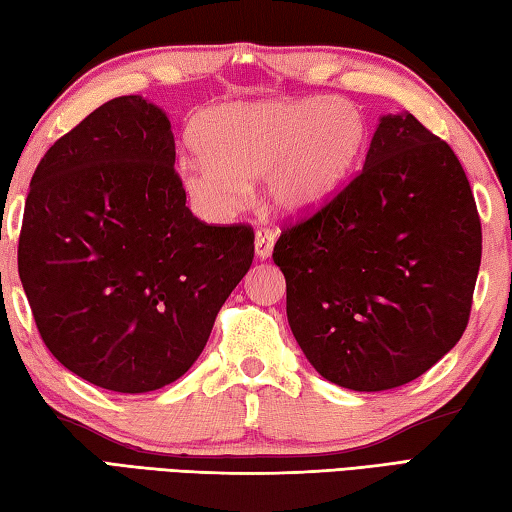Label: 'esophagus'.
<instances>
[{
	"mask_svg": "<svg viewBox=\"0 0 512 512\" xmlns=\"http://www.w3.org/2000/svg\"><path fill=\"white\" fill-rule=\"evenodd\" d=\"M273 244H275V232L259 228L255 232V255L259 259H268L273 253Z\"/></svg>",
	"mask_w": 512,
	"mask_h": 512,
	"instance_id": "1",
	"label": "esophagus"
}]
</instances>
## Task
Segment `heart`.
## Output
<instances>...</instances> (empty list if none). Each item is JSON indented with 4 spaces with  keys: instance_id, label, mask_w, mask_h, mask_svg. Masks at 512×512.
<instances>
[{
    "instance_id": "obj_1",
    "label": "heart",
    "mask_w": 512,
    "mask_h": 512,
    "mask_svg": "<svg viewBox=\"0 0 512 512\" xmlns=\"http://www.w3.org/2000/svg\"><path fill=\"white\" fill-rule=\"evenodd\" d=\"M366 121L345 99H275L230 103L198 126L203 155L178 164L189 201L207 219H228L264 178V201L275 214L300 219L332 201L357 167Z\"/></svg>"
}]
</instances>
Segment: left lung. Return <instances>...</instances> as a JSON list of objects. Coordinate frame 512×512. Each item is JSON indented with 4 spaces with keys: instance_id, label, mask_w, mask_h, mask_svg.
<instances>
[{
    "instance_id": "left-lung-1",
    "label": "left lung",
    "mask_w": 512,
    "mask_h": 512,
    "mask_svg": "<svg viewBox=\"0 0 512 512\" xmlns=\"http://www.w3.org/2000/svg\"><path fill=\"white\" fill-rule=\"evenodd\" d=\"M273 262L320 375L366 393L409 384L470 320L481 219L461 162L411 112L384 115L357 178L287 225Z\"/></svg>"
}]
</instances>
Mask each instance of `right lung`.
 I'll return each mask as SVG.
<instances>
[{
	"label": "right lung",
	"mask_w": 512,
	"mask_h": 512,
	"mask_svg": "<svg viewBox=\"0 0 512 512\" xmlns=\"http://www.w3.org/2000/svg\"><path fill=\"white\" fill-rule=\"evenodd\" d=\"M173 162L169 117L117 97L54 142L24 205L17 271L42 341L115 393L183 377L255 257L250 225L189 212Z\"/></svg>",
	"instance_id": "1"
}]
</instances>
